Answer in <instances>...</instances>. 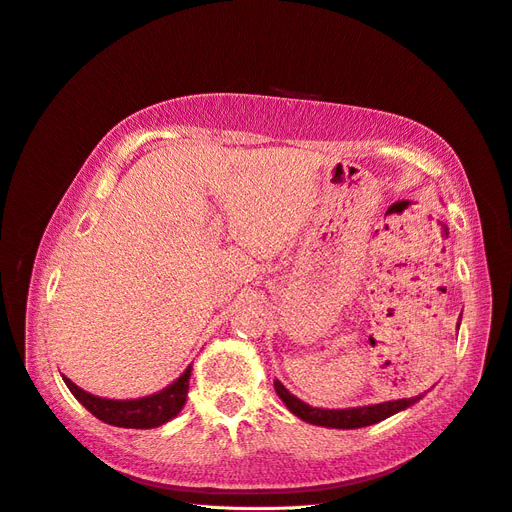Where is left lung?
I'll use <instances>...</instances> for the list:
<instances>
[{
	"mask_svg": "<svg viewBox=\"0 0 512 512\" xmlns=\"http://www.w3.org/2000/svg\"><path fill=\"white\" fill-rule=\"evenodd\" d=\"M458 326H461V320H458L456 329ZM274 389H277V396L283 400L287 409H290L296 417L303 419V422L313 426H324V428H342V430L378 424L391 415L409 409V406H413L415 402L424 398V393H419L415 398L389 400V402L368 404V406H350V409H318V406H311L300 398H296L290 389H285L281 381H274Z\"/></svg>",
	"mask_w": 512,
	"mask_h": 512,
	"instance_id": "8db88e82",
	"label": "left lung"
}]
</instances>
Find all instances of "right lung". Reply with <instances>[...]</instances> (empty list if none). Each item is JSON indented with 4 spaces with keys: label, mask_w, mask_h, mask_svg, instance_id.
I'll return each instance as SVG.
<instances>
[{
    "label": "right lung",
    "mask_w": 512,
    "mask_h": 512,
    "mask_svg": "<svg viewBox=\"0 0 512 512\" xmlns=\"http://www.w3.org/2000/svg\"><path fill=\"white\" fill-rule=\"evenodd\" d=\"M190 374L192 365H188L186 372L162 391L134 400H110L93 396V393L77 387L67 376H62V381L69 387L73 396L82 402V406H86V409L97 419H101V422L119 428H157L177 417L183 409V404H186L188 398Z\"/></svg>",
    "instance_id": "obj_1"
}]
</instances>
